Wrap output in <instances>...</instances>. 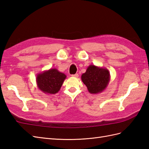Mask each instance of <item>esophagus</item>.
I'll use <instances>...</instances> for the list:
<instances>
[{
  "mask_svg": "<svg viewBox=\"0 0 149 149\" xmlns=\"http://www.w3.org/2000/svg\"><path fill=\"white\" fill-rule=\"evenodd\" d=\"M71 76H72V77H74V78H78L79 75H78V74H72Z\"/></svg>",
  "mask_w": 149,
  "mask_h": 149,
  "instance_id": "obj_1",
  "label": "esophagus"
}]
</instances>
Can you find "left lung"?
Returning <instances> with one entry per match:
<instances>
[{
	"label": "left lung",
	"mask_w": 149,
	"mask_h": 149,
	"mask_svg": "<svg viewBox=\"0 0 149 149\" xmlns=\"http://www.w3.org/2000/svg\"><path fill=\"white\" fill-rule=\"evenodd\" d=\"M111 79L110 73L106 68L89 65L84 73L81 75L83 83L86 86L91 94H99L104 90Z\"/></svg>",
	"instance_id": "8db88e82"
}]
</instances>
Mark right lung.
<instances>
[{"instance_id": "1", "label": "right lung", "mask_w": 149, "mask_h": 149, "mask_svg": "<svg viewBox=\"0 0 149 149\" xmlns=\"http://www.w3.org/2000/svg\"><path fill=\"white\" fill-rule=\"evenodd\" d=\"M66 78L65 74L56 68L45 70L37 75L36 82L38 88L46 94H55Z\"/></svg>"}]
</instances>
